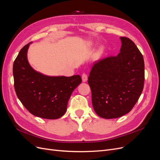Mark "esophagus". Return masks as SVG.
Returning a JSON list of instances; mask_svg holds the SVG:
<instances>
[{"mask_svg":"<svg viewBox=\"0 0 160 160\" xmlns=\"http://www.w3.org/2000/svg\"><path fill=\"white\" fill-rule=\"evenodd\" d=\"M88 77L85 73H83V75H82V81H83V82H86L87 81H88Z\"/></svg>","mask_w":160,"mask_h":160,"instance_id":"esophagus-1","label":"esophagus"}]
</instances>
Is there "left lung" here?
<instances>
[{
    "label": "left lung",
    "mask_w": 160,
    "mask_h": 160,
    "mask_svg": "<svg viewBox=\"0 0 160 160\" xmlns=\"http://www.w3.org/2000/svg\"><path fill=\"white\" fill-rule=\"evenodd\" d=\"M120 39L119 54L96 61L88 78L93 109L105 119L118 118L129 113L143 89V55L129 38Z\"/></svg>",
    "instance_id": "left-lung-1"
}]
</instances>
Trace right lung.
Instances as JSON below:
<instances>
[{"label": "right lung", "instance_id": "add662e5", "mask_svg": "<svg viewBox=\"0 0 160 160\" xmlns=\"http://www.w3.org/2000/svg\"><path fill=\"white\" fill-rule=\"evenodd\" d=\"M29 42L22 47L13 64L14 85L25 108L36 117L56 119L67 111L73 91L81 83L80 75L48 76L38 72L27 59Z\"/></svg>", "mask_w": 160, "mask_h": 160}]
</instances>
